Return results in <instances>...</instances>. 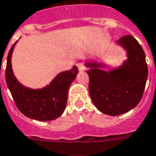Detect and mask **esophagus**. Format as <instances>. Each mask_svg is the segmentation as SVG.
Instances as JSON below:
<instances>
[{
    "mask_svg": "<svg viewBox=\"0 0 156 156\" xmlns=\"http://www.w3.org/2000/svg\"><path fill=\"white\" fill-rule=\"evenodd\" d=\"M77 66H78L79 71H84L85 70V66H84V64L83 63H78L77 64Z\"/></svg>",
    "mask_w": 156,
    "mask_h": 156,
    "instance_id": "esophagus-1",
    "label": "esophagus"
}]
</instances>
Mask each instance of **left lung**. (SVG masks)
<instances>
[{"mask_svg": "<svg viewBox=\"0 0 156 156\" xmlns=\"http://www.w3.org/2000/svg\"><path fill=\"white\" fill-rule=\"evenodd\" d=\"M116 44L126 51L121 66L105 71L104 63L86 62L89 94L95 107L109 116H118L136 107L142 98L148 68L142 47L133 36L125 35Z\"/></svg>", "mask_w": 156, "mask_h": 156, "instance_id": "1", "label": "left lung"}]
</instances>
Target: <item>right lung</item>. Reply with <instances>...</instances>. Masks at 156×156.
<instances>
[{
    "label": "right lung",
    "mask_w": 156,
    "mask_h": 156,
    "mask_svg": "<svg viewBox=\"0 0 156 156\" xmlns=\"http://www.w3.org/2000/svg\"><path fill=\"white\" fill-rule=\"evenodd\" d=\"M15 42L7 56L5 81L20 112L31 119L47 122L58 118L65 109L68 91L78 74V67L59 73L49 85L40 89L25 87L14 76L11 55Z\"/></svg>",
    "instance_id": "1"
}]
</instances>
